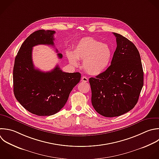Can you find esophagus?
Returning <instances> with one entry per match:
<instances>
[{
  "label": "esophagus",
  "mask_w": 159,
  "mask_h": 159,
  "mask_svg": "<svg viewBox=\"0 0 159 159\" xmlns=\"http://www.w3.org/2000/svg\"><path fill=\"white\" fill-rule=\"evenodd\" d=\"M81 81L82 82H88V78H87V77H86V76H83L82 78H81Z\"/></svg>",
  "instance_id": "obj_1"
}]
</instances>
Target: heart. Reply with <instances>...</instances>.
Returning <instances> with one entry per match:
<instances>
[{
	"instance_id": "heart-1",
	"label": "heart",
	"mask_w": 159,
	"mask_h": 159,
	"mask_svg": "<svg viewBox=\"0 0 159 159\" xmlns=\"http://www.w3.org/2000/svg\"><path fill=\"white\" fill-rule=\"evenodd\" d=\"M112 56L111 47L91 37L80 40L73 53H68L70 63L78 66V60L83 61V68L89 75L97 76L102 73L109 66Z\"/></svg>"
}]
</instances>
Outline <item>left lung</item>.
Here are the masks:
<instances>
[{
  "label": "left lung",
  "instance_id": "left-lung-1",
  "mask_svg": "<svg viewBox=\"0 0 159 159\" xmlns=\"http://www.w3.org/2000/svg\"><path fill=\"white\" fill-rule=\"evenodd\" d=\"M113 34L117 47L111 65L102 73L89 80L92 105L97 112L107 117L119 116L133 109L143 85L137 48L122 35Z\"/></svg>",
  "mask_w": 159,
  "mask_h": 159
}]
</instances>
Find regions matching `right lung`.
Masks as SVG:
<instances>
[{"label":"right lung","mask_w":159,"mask_h":159,"mask_svg":"<svg viewBox=\"0 0 159 159\" xmlns=\"http://www.w3.org/2000/svg\"><path fill=\"white\" fill-rule=\"evenodd\" d=\"M55 34V31L45 30L32 33L22 43L15 59V97L25 109L40 116H52L59 112L81 79L79 72H63L58 65L48 72L35 68L32 48L38 45L53 46ZM57 55L60 58L63 57L61 53Z\"/></svg>","instance_id":"right-lung-1"}]
</instances>
